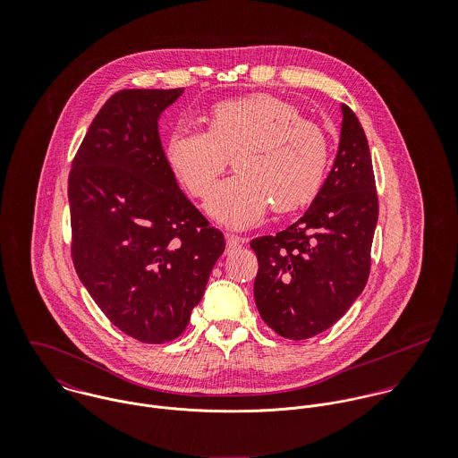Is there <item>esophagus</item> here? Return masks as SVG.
<instances>
[{"instance_id": "1", "label": "esophagus", "mask_w": 458, "mask_h": 458, "mask_svg": "<svg viewBox=\"0 0 458 458\" xmlns=\"http://www.w3.org/2000/svg\"><path fill=\"white\" fill-rule=\"evenodd\" d=\"M247 240L245 238H240V236H234V234H225V243H227V250H234L238 247H242Z\"/></svg>"}]
</instances>
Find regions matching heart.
Masks as SVG:
<instances>
[{
	"label": "heart",
	"instance_id": "heart-1",
	"mask_svg": "<svg viewBox=\"0 0 458 458\" xmlns=\"http://www.w3.org/2000/svg\"><path fill=\"white\" fill-rule=\"evenodd\" d=\"M206 123V131H171L164 157L178 183L199 199L211 194L233 158L238 174L220 183L206 204L218 224L252 227L271 204L289 213L310 204L323 189L327 135L301 120L293 104L266 93L222 100L209 109Z\"/></svg>",
	"mask_w": 458,
	"mask_h": 458
}]
</instances>
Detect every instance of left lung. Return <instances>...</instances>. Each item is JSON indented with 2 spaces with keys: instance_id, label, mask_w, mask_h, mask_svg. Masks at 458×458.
Listing matches in <instances>:
<instances>
[{
  "instance_id": "left-lung-1",
  "label": "left lung",
  "mask_w": 458,
  "mask_h": 458,
  "mask_svg": "<svg viewBox=\"0 0 458 458\" xmlns=\"http://www.w3.org/2000/svg\"><path fill=\"white\" fill-rule=\"evenodd\" d=\"M342 127L323 189L300 220L250 242L259 271L254 298L262 321L305 340L333 327L365 289L379 204L369 140L340 106Z\"/></svg>"
}]
</instances>
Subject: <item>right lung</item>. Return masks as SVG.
Returning <instances> with one entry per match:
<instances>
[{"label": "right lung", "mask_w": 458, "mask_h": 458, "mask_svg": "<svg viewBox=\"0 0 458 458\" xmlns=\"http://www.w3.org/2000/svg\"><path fill=\"white\" fill-rule=\"evenodd\" d=\"M183 91L113 95L68 178L75 271L107 319L146 344L183 333L225 249L164 157L158 120Z\"/></svg>", "instance_id": "add662e5"}]
</instances>
